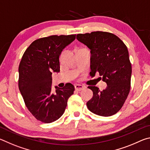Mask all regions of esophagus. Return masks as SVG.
Wrapping results in <instances>:
<instances>
[{"instance_id": "34e87169", "label": "esophagus", "mask_w": 150, "mask_h": 150, "mask_svg": "<svg viewBox=\"0 0 150 150\" xmlns=\"http://www.w3.org/2000/svg\"><path fill=\"white\" fill-rule=\"evenodd\" d=\"M75 88L76 91H82L85 88L84 86L81 85H76L75 86Z\"/></svg>"}]
</instances>
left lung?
<instances>
[{
	"mask_svg": "<svg viewBox=\"0 0 150 150\" xmlns=\"http://www.w3.org/2000/svg\"><path fill=\"white\" fill-rule=\"evenodd\" d=\"M78 41L91 50V73H99L106 83L105 89L88 86L93 96L87 103L95 115L110 116L122 107L130 90L132 66L128 51L116 35L106 32H93L77 35Z\"/></svg>",
	"mask_w": 150,
	"mask_h": 150,
	"instance_id": "8db88e82",
	"label": "left lung"
}]
</instances>
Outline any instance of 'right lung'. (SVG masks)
<instances>
[{
    "mask_svg": "<svg viewBox=\"0 0 150 150\" xmlns=\"http://www.w3.org/2000/svg\"><path fill=\"white\" fill-rule=\"evenodd\" d=\"M76 35H50L33 42L25 51L18 67V87L25 105L34 117L44 123L59 119L75 87L67 83L52 92V73L60 71L59 56Z\"/></svg>",
    "mask_w": 150,
    "mask_h": 150,
    "instance_id": "right-lung-1",
    "label": "right lung"
}]
</instances>
